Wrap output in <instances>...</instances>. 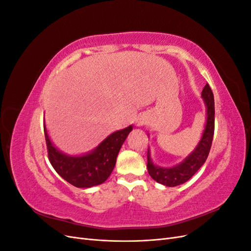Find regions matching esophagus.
I'll return each mask as SVG.
<instances>
[{"mask_svg":"<svg viewBox=\"0 0 251 251\" xmlns=\"http://www.w3.org/2000/svg\"><path fill=\"white\" fill-rule=\"evenodd\" d=\"M146 123H147V121H146V119H144V118H140L139 120H137V124L139 126H142V125H144Z\"/></svg>","mask_w":251,"mask_h":251,"instance_id":"1","label":"esophagus"}]
</instances>
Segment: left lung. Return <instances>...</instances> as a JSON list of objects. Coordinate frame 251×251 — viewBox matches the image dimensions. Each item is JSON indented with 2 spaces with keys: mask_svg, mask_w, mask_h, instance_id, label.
<instances>
[{
  "mask_svg": "<svg viewBox=\"0 0 251 251\" xmlns=\"http://www.w3.org/2000/svg\"><path fill=\"white\" fill-rule=\"evenodd\" d=\"M201 97L206 109V123L201 138L194 151L180 163L171 168L156 165L151 158V150L148 149V172L158 183L165 186H177L185 183L199 171L209 154L215 132V100L214 94L208 83L202 90ZM149 136V134H148Z\"/></svg>",
  "mask_w": 251,
  "mask_h": 251,
  "instance_id": "obj_1",
  "label": "left lung"
}]
</instances>
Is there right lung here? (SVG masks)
Instances as JSON below:
<instances>
[{"instance_id": "1", "label": "right lung", "mask_w": 251, "mask_h": 251, "mask_svg": "<svg viewBox=\"0 0 251 251\" xmlns=\"http://www.w3.org/2000/svg\"><path fill=\"white\" fill-rule=\"evenodd\" d=\"M132 130L131 125L110 134L89 153L68 155L53 144L44 123L49 161L59 176L74 186L88 188L100 185L113 172L121 146Z\"/></svg>"}]
</instances>
